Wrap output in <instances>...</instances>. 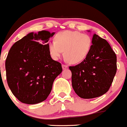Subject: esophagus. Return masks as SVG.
Here are the masks:
<instances>
[{"mask_svg": "<svg viewBox=\"0 0 127 127\" xmlns=\"http://www.w3.org/2000/svg\"><path fill=\"white\" fill-rule=\"evenodd\" d=\"M62 68L63 69H66L68 68V65H67L65 64H62Z\"/></svg>", "mask_w": 127, "mask_h": 127, "instance_id": "34e87169", "label": "esophagus"}]
</instances>
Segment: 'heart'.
<instances>
[{"mask_svg": "<svg viewBox=\"0 0 127 127\" xmlns=\"http://www.w3.org/2000/svg\"><path fill=\"white\" fill-rule=\"evenodd\" d=\"M92 38L86 33L77 31H64L57 33L55 41L49 43L51 57L58 60L64 54L71 64L83 61L88 55L92 48Z\"/></svg>", "mask_w": 127, "mask_h": 127, "instance_id": "1", "label": "heart"}]
</instances>
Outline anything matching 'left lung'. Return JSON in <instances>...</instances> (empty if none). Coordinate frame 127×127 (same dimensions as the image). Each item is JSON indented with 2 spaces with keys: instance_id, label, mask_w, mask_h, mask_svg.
Returning <instances> with one entry per match:
<instances>
[{
  "instance_id": "obj_1",
  "label": "left lung",
  "mask_w": 127,
  "mask_h": 127,
  "mask_svg": "<svg viewBox=\"0 0 127 127\" xmlns=\"http://www.w3.org/2000/svg\"><path fill=\"white\" fill-rule=\"evenodd\" d=\"M116 55L106 40L94 34L88 55L83 62L70 66L72 85L82 98H93L109 90L116 73Z\"/></svg>"
}]
</instances>
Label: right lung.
<instances>
[{
    "label": "right lung",
    "instance_id": "add662e5",
    "mask_svg": "<svg viewBox=\"0 0 127 127\" xmlns=\"http://www.w3.org/2000/svg\"><path fill=\"white\" fill-rule=\"evenodd\" d=\"M54 32L42 30L27 34L16 42L5 60L6 79L13 95L22 103L35 104L45 100L56 77L62 71L49 50Z\"/></svg>",
    "mask_w": 127,
    "mask_h": 127
}]
</instances>
